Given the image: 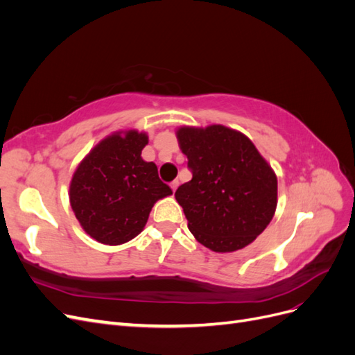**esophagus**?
<instances>
[{
    "label": "esophagus",
    "mask_w": 355,
    "mask_h": 355,
    "mask_svg": "<svg viewBox=\"0 0 355 355\" xmlns=\"http://www.w3.org/2000/svg\"><path fill=\"white\" fill-rule=\"evenodd\" d=\"M178 187H179V180H173V182H171V184H170V188L173 189V192L178 189Z\"/></svg>",
    "instance_id": "obj_1"
}]
</instances>
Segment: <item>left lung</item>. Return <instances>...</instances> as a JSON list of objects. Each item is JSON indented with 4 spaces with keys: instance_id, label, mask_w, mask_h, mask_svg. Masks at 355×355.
<instances>
[{
    "instance_id": "left-lung-1",
    "label": "left lung",
    "mask_w": 355,
    "mask_h": 355,
    "mask_svg": "<svg viewBox=\"0 0 355 355\" xmlns=\"http://www.w3.org/2000/svg\"><path fill=\"white\" fill-rule=\"evenodd\" d=\"M192 179L175 192L196 240L218 253L249 245L271 222L277 176L253 142L220 124L180 127Z\"/></svg>"
}]
</instances>
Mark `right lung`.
Wrapping results in <instances>:
<instances>
[{"mask_svg": "<svg viewBox=\"0 0 355 355\" xmlns=\"http://www.w3.org/2000/svg\"><path fill=\"white\" fill-rule=\"evenodd\" d=\"M146 144V133L116 132L96 145L75 170L71 207L96 241H130L142 232L154 204L171 194L159 180L157 166L141 157Z\"/></svg>", "mask_w": 355, "mask_h": 355, "instance_id": "obj_1", "label": "right lung"}]
</instances>
